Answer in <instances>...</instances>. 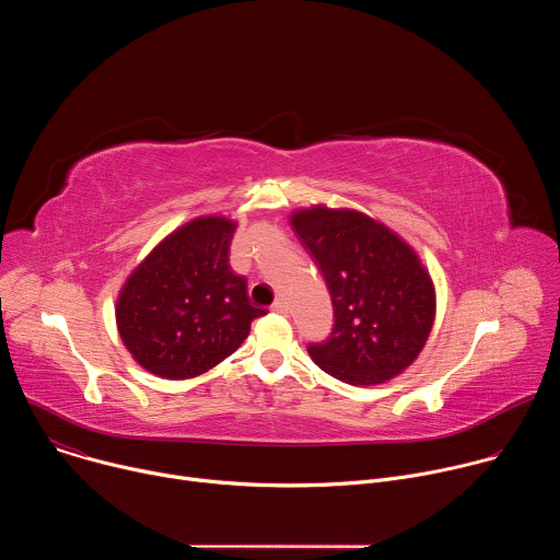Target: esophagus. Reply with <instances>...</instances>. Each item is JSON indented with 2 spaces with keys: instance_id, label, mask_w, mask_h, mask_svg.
<instances>
[{
  "instance_id": "esophagus-1",
  "label": "esophagus",
  "mask_w": 560,
  "mask_h": 560,
  "mask_svg": "<svg viewBox=\"0 0 560 560\" xmlns=\"http://www.w3.org/2000/svg\"><path fill=\"white\" fill-rule=\"evenodd\" d=\"M272 312H277V314H288V305H285V301H275V305H272Z\"/></svg>"
}]
</instances>
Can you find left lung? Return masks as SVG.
Here are the masks:
<instances>
[{"label":"left lung","instance_id":"8db88e82","mask_svg":"<svg viewBox=\"0 0 560 560\" xmlns=\"http://www.w3.org/2000/svg\"><path fill=\"white\" fill-rule=\"evenodd\" d=\"M328 281L335 328L312 361L350 385H378L408 370L436 318L434 281L419 253L383 221L314 203L290 212Z\"/></svg>","mask_w":560,"mask_h":560}]
</instances>
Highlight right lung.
I'll return each instance as SVG.
<instances>
[{"instance_id":"add662e5","label":"right lung","mask_w":560,"mask_h":560,"mask_svg":"<svg viewBox=\"0 0 560 560\" xmlns=\"http://www.w3.org/2000/svg\"><path fill=\"white\" fill-rule=\"evenodd\" d=\"M236 221L203 214L164 236L124 281L115 318L121 343L154 376L195 378L230 357L266 310L230 270Z\"/></svg>"}]
</instances>
